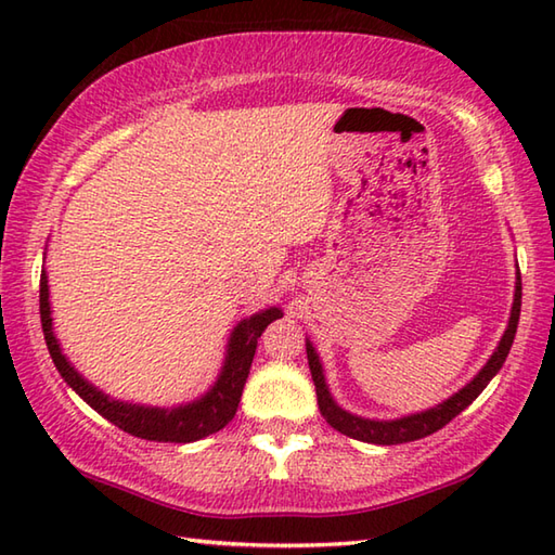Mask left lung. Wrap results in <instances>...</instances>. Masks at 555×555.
Returning a JSON list of instances; mask_svg holds the SVG:
<instances>
[{
    "label": "left lung",
    "mask_w": 555,
    "mask_h": 555,
    "mask_svg": "<svg viewBox=\"0 0 555 555\" xmlns=\"http://www.w3.org/2000/svg\"><path fill=\"white\" fill-rule=\"evenodd\" d=\"M520 308H522V284H520V279H517L511 324H508V328H505L501 344H499L496 352L491 356V360L487 362V367L481 370L475 376V379L463 388V391H457L453 398H448L446 403H441L439 408H431L427 412H420V415H410V417L393 420V422L362 420V417L350 415V412H346V410H340L332 400V396H328L320 358H317L314 348L308 344V362H310V372H312V382H314V391H317V403H320L322 417L328 424H332L336 431L350 436V439H358V441H364V443H379V446H396V443L417 441V439H424V436L443 429L448 422L455 420L460 412H463L481 391H485L487 384L503 367V362H505V358H508L511 346H513L517 322H520Z\"/></svg>",
    "instance_id": "obj_1"
}]
</instances>
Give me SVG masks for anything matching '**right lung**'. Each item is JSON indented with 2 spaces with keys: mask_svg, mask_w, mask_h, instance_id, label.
Returning <instances> with one entry per match:
<instances>
[{
  "mask_svg": "<svg viewBox=\"0 0 555 555\" xmlns=\"http://www.w3.org/2000/svg\"><path fill=\"white\" fill-rule=\"evenodd\" d=\"M47 298L50 296H47V276L42 271L40 322H42L44 340H47V350H50L52 362L56 364L59 374L64 376V382L74 388V391L86 400L92 410H98L104 420H109L119 429L138 436V439L164 441V443H191L227 427V424L233 420L235 410H238L243 386L247 382V374H250V364L255 358L257 338L262 336V332L271 322L281 317L279 308H271L250 317V320H243L233 328L227 364H223V372L219 376V382L215 384V388H211L205 398L195 400L191 405L159 410V408L119 403V400H112L109 396H104L95 386L82 379V376L66 362L62 350H59V344L52 334V317H50V302H47Z\"/></svg>",
  "mask_w": 555,
  "mask_h": 555,
  "instance_id": "1",
  "label": "right lung"
}]
</instances>
